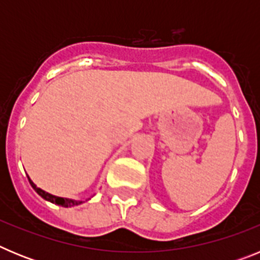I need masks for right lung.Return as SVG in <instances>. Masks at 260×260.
<instances>
[{"label": "right lung", "mask_w": 260, "mask_h": 260, "mask_svg": "<svg viewBox=\"0 0 260 260\" xmlns=\"http://www.w3.org/2000/svg\"><path fill=\"white\" fill-rule=\"evenodd\" d=\"M28 181H29V183H31L32 187H34V190H35V191L40 195L41 198H44L45 201H49L54 204H58V206H62V207H73V206H77V204L80 203V202L71 201V199H65V198H59V197H54V195L49 194V192H45L44 190H41V189H39V187H36L35 183L29 180V177H28Z\"/></svg>", "instance_id": "1"}]
</instances>
